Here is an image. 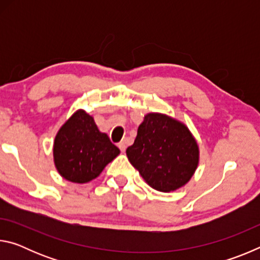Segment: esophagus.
Here are the masks:
<instances>
[{
	"mask_svg": "<svg viewBox=\"0 0 260 260\" xmlns=\"http://www.w3.org/2000/svg\"><path fill=\"white\" fill-rule=\"evenodd\" d=\"M118 147H119V149L120 150L124 152L125 150H126V148H127V143H126V141L124 140V141H121V142H119V144H118Z\"/></svg>",
	"mask_w": 260,
	"mask_h": 260,
	"instance_id": "1",
	"label": "esophagus"
}]
</instances>
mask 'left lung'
<instances>
[{"mask_svg":"<svg viewBox=\"0 0 260 260\" xmlns=\"http://www.w3.org/2000/svg\"><path fill=\"white\" fill-rule=\"evenodd\" d=\"M126 155L144 181L161 192L188 183L200 162L199 144L187 125L159 112L144 116Z\"/></svg>","mask_w":260,"mask_h":260,"instance_id":"obj_1","label":"left lung"}]
</instances>
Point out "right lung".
I'll use <instances>...</instances> for the list:
<instances>
[{
  "label": "right lung",
  "instance_id": "add662e5",
  "mask_svg": "<svg viewBox=\"0 0 260 260\" xmlns=\"http://www.w3.org/2000/svg\"><path fill=\"white\" fill-rule=\"evenodd\" d=\"M119 153L109 136L99 131L94 118L82 109L61 125L52 147L57 172L74 183L96 179Z\"/></svg>",
  "mask_w": 260,
  "mask_h": 260
}]
</instances>
